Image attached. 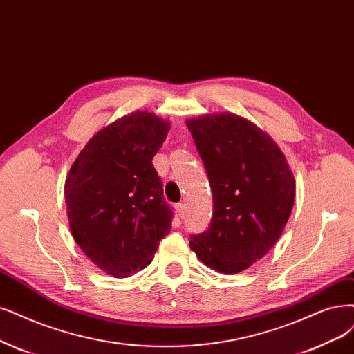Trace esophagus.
Wrapping results in <instances>:
<instances>
[{
	"label": "esophagus",
	"instance_id": "esophagus-1",
	"mask_svg": "<svg viewBox=\"0 0 354 354\" xmlns=\"http://www.w3.org/2000/svg\"><path fill=\"white\" fill-rule=\"evenodd\" d=\"M176 212H178V216L180 218L185 217V212H187V204L185 203H179L176 204Z\"/></svg>",
	"mask_w": 354,
	"mask_h": 354
}]
</instances>
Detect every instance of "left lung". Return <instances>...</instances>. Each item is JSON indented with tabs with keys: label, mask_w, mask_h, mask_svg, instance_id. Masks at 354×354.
Instances as JSON below:
<instances>
[{
	"label": "left lung",
	"mask_w": 354,
	"mask_h": 354,
	"mask_svg": "<svg viewBox=\"0 0 354 354\" xmlns=\"http://www.w3.org/2000/svg\"><path fill=\"white\" fill-rule=\"evenodd\" d=\"M195 141L213 191L208 229L191 234L200 261L236 274L263 258L281 236L295 203V178L272 138L234 113L191 118Z\"/></svg>",
	"instance_id": "obj_1"
}]
</instances>
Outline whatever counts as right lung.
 I'll use <instances>...</instances> for the list:
<instances>
[{"mask_svg": "<svg viewBox=\"0 0 354 354\" xmlns=\"http://www.w3.org/2000/svg\"><path fill=\"white\" fill-rule=\"evenodd\" d=\"M169 129L146 111L124 115L88 140L65 180L73 238L113 277L146 268L172 227L174 212L151 163Z\"/></svg>", "mask_w": 354, "mask_h": 354, "instance_id": "obj_1", "label": "right lung"}]
</instances>
